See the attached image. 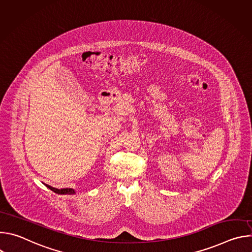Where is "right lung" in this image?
<instances>
[{
    "mask_svg": "<svg viewBox=\"0 0 252 252\" xmlns=\"http://www.w3.org/2000/svg\"><path fill=\"white\" fill-rule=\"evenodd\" d=\"M45 185V184H44ZM48 189H50L51 190H53L54 192L58 193V194H75L76 193V190L74 189H56V188H53L49 185H45Z\"/></svg>",
    "mask_w": 252,
    "mask_h": 252,
    "instance_id": "right-lung-1",
    "label": "right lung"
}]
</instances>
